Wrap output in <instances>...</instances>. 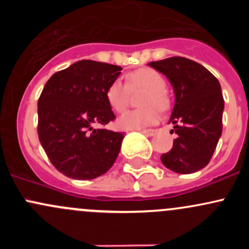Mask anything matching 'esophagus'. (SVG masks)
<instances>
[{"label":"esophagus","mask_w":249,"mask_h":249,"mask_svg":"<svg viewBox=\"0 0 249 249\" xmlns=\"http://www.w3.org/2000/svg\"><path fill=\"white\" fill-rule=\"evenodd\" d=\"M140 132H142V134L147 135V136H153V135H155V130L153 129H142V130H139Z\"/></svg>","instance_id":"esophagus-1"}]
</instances>
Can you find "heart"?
Segmentation results:
<instances>
[{
  "label": "heart",
  "mask_w": 249,
  "mask_h": 249,
  "mask_svg": "<svg viewBox=\"0 0 249 249\" xmlns=\"http://www.w3.org/2000/svg\"><path fill=\"white\" fill-rule=\"evenodd\" d=\"M165 79L153 69H140L126 76V85L120 79L113 80L106 90V99L115 112H123L129 104V90L144 89L140 105L144 106L124 113L118 120L120 127L126 130H141L157 124L159 109L169 107V99L164 91ZM155 106L157 107H155Z\"/></svg>",
  "instance_id": "b5f03b06"
}]
</instances>
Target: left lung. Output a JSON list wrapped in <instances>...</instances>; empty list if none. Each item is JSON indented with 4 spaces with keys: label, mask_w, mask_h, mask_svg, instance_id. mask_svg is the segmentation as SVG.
I'll list each match as a JSON object with an SVG mask.
<instances>
[{
    "label": "left lung",
    "mask_w": 249,
    "mask_h": 249,
    "mask_svg": "<svg viewBox=\"0 0 249 249\" xmlns=\"http://www.w3.org/2000/svg\"><path fill=\"white\" fill-rule=\"evenodd\" d=\"M167 77L175 91L170 123L177 134L161 162L173 172L189 175L210 162L222 136L224 100L218 79L206 67L187 57L149 62Z\"/></svg>",
    "instance_id": "left-lung-1"
}]
</instances>
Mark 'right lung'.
I'll return each mask as SVG.
<instances>
[{
  "label": "right lung",
  "mask_w": 249,
  "mask_h": 249,
  "mask_svg": "<svg viewBox=\"0 0 249 249\" xmlns=\"http://www.w3.org/2000/svg\"><path fill=\"white\" fill-rule=\"evenodd\" d=\"M122 67L80 60L56 72L38 99V139L57 171L73 179L106 173L120 152L124 134L94 125L115 119L106 90Z\"/></svg>",
  "instance_id": "1"
}]
</instances>
